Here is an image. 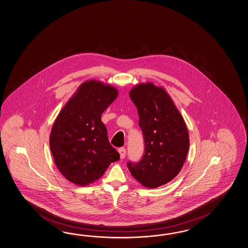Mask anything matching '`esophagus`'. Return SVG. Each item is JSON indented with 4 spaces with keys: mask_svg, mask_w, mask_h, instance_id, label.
<instances>
[{
    "mask_svg": "<svg viewBox=\"0 0 248 248\" xmlns=\"http://www.w3.org/2000/svg\"><path fill=\"white\" fill-rule=\"evenodd\" d=\"M118 153L120 154L121 159H124V158L125 157L126 151H125V149H124V148H120V149H118Z\"/></svg>",
    "mask_w": 248,
    "mask_h": 248,
    "instance_id": "obj_1",
    "label": "esophagus"
}]
</instances>
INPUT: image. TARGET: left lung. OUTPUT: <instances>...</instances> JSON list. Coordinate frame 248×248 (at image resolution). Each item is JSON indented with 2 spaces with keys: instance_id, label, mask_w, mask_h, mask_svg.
I'll list each match as a JSON object with an SVG mask.
<instances>
[{
  "instance_id": "left-lung-1",
  "label": "left lung",
  "mask_w": 248,
  "mask_h": 248,
  "mask_svg": "<svg viewBox=\"0 0 248 248\" xmlns=\"http://www.w3.org/2000/svg\"><path fill=\"white\" fill-rule=\"evenodd\" d=\"M129 94L137 107L145 153L140 162H128V169L143 187H161L180 173L186 161L189 147L186 123L163 87L141 83Z\"/></svg>"
}]
</instances>
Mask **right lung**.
<instances>
[{
  "label": "right lung",
  "mask_w": 248,
  "mask_h": 248,
  "mask_svg": "<svg viewBox=\"0 0 248 248\" xmlns=\"http://www.w3.org/2000/svg\"><path fill=\"white\" fill-rule=\"evenodd\" d=\"M118 95L114 87L98 80L82 83L54 122L49 147L56 166L67 181L87 186L98 181L120 155L107 137L103 112Z\"/></svg>",
  "instance_id": "obj_1"
}]
</instances>
